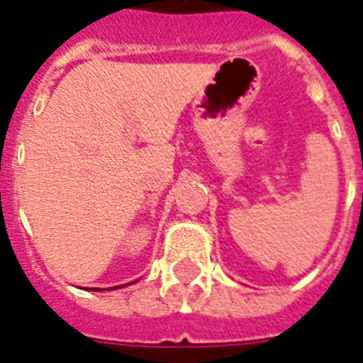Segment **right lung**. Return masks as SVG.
Returning a JSON list of instances; mask_svg holds the SVG:
<instances>
[{"mask_svg": "<svg viewBox=\"0 0 363 363\" xmlns=\"http://www.w3.org/2000/svg\"><path fill=\"white\" fill-rule=\"evenodd\" d=\"M133 282H135V281H133ZM133 282H128V284H133ZM128 284H121V286L109 288V290H116V288H124V286H128ZM86 290H99V288H86Z\"/></svg>", "mask_w": 363, "mask_h": 363, "instance_id": "right-lung-1", "label": "right lung"}]
</instances>
